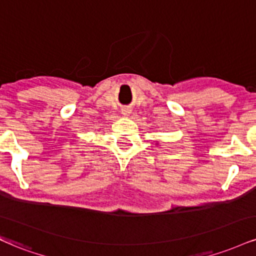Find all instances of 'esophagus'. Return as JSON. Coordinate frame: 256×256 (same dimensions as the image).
Wrapping results in <instances>:
<instances>
[{
  "mask_svg": "<svg viewBox=\"0 0 256 256\" xmlns=\"http://www.w3.org/2000/svg\"><path fill=\"white\" fill-rule=\"evenodd\" d=\"M128 110H122V114H128Z\"/></svg>",
  "mask_w": 256,
  "mask_h": 256,
  "instance_id": "34e87169",
  "label": "esophagus"
}]
</instances>
